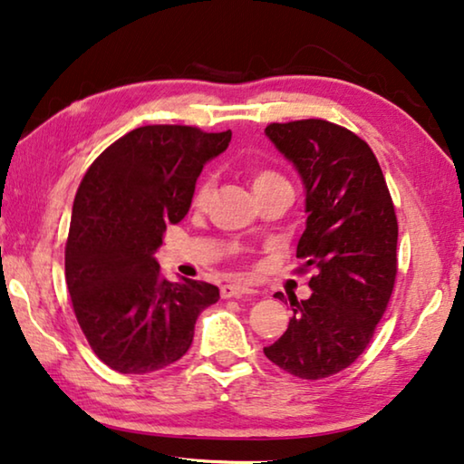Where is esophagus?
Listing matches in <instances>:
<instances>
[{"label": "esophagus", "instance_id": "1", "mask_svg": "<svg viewBox=\"0 0 464 464\" xmlns=\"http://www.w3.org/2000/svg\"><path fill=\"white\" fill-rule=\"evenodd\" d=\"M247 293H254V289H249L246 285H223L220 286V297L229 299V297H241L247 295Z\"/></svg>", "mask_w": 464, "mask_h": 464}]
</instances>
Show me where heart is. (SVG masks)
I'll use <instances>...</instances> for the list:
<instances>
[{
	"mask_svg": "<svg viewBox=\"0 0 464 464\" xmlns=\"http://www.w3.org/2000/svg\"><path fill=\"white\" fill-rule=\"evenodd\" d=\"M276 181H283V178H281V175H276L275 171H268V169H258V171H254V175H252L254 192H256V189L272 186V183H276ZM208 192H210V179L206 178V179L200 181V186H198V189H196L194 202L198 206H202L206 202V198H208Z\"/></svg>",
	"mask_w": 464,
	"mask_h": 464,
	"instance_id": "heart-1",
	"label": "heart"
}]
</instances>
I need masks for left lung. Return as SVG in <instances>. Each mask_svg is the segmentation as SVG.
Returning a JSON list of instances; mask_svg holds the SVG:
<instances>
[{
  "label": "left lung",
  "mask_w": 464,
  "mask_h": 464,
  "mask_svg": "<svg viewBox=\"0 0 464 464\" xmlns=\"http://www.w3.org/2000/svg\"><path fill=\"white\" fill-rule=\"evenodd\" d=\"M264 134L304 183L307 220L297 258L315 270L312 295H289V326L264 355L297 378H328L365 351L392 295V198L372 149L349 130L301 120L270 123ZM275 297L286 301L283 293Z\"/></svg>",
  "instance_id": "obj_1"
}]
</instances>
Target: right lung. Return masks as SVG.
<instances>
[{
  "label": "right lung",
  "mask_w": 464,
  "mask_h": 464,
  "mask_svg": "<svg viewBox=\"0 0 464 464\" xmlns=\"http://www.w3.org/2000/svg\"><path fill=\"white\" fill-rule=\"evenodd\" d=\"M229 142L231 130L136 128L80 183L65 283L88 344L111 370L150 373L175 363L192 344L198 315L218 301L210 283H169L154 254L167 227L188 215L204 165Z\"/></svg>",
  "instance_id": "right-lung-1"
}]
</instances>
